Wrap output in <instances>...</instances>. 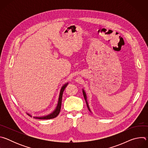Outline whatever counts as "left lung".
<instances>
[{"label": "left lung", "mask_w": 148, "mask_h": 148, "mask_svg": "<svg viewBox=\"0 0 148 148\" xmlns=\"http://www.w3.org/2000/svg\"><path fill=\"white\" fill-rule=\"evenodd\" d=\"M82 93H83L84 98V99H85V100H86V104H87V108H88V110H89V111H90L91 112V110H90V107H89V105H88V101H87V95H86V92H85V91H84V89H82Z\"/></svg>", "instance_id": "1"}]
</instances>
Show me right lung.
<instances>
[{
	"label": "right lung",
	"instance_id": "right-lung-1",
	"mask_svg": "<svg viewBox=\"0 0 148 148\" xmlns=\"http://www.w3.org/2000/svg\"><path fill=\"white\" fill-rule=\"evenodd\" d=\"M69 83L67 82L66 83L64 86H62L61 88V90H60V95H59V97H58V103H57V107L56 108V109L53 111V112H52L51 114L47 115H45V116H33L34 118H36V119H53V118H56L58 115V114L60 113V110H61V102H62V94H63V92H64L66 87H67V86L68 85ZM27 115H29L30 116H32L29 114H27Z\"/></svg>",
	"mask_w": 148,
	"mask_h": 148
}]
</instances>
